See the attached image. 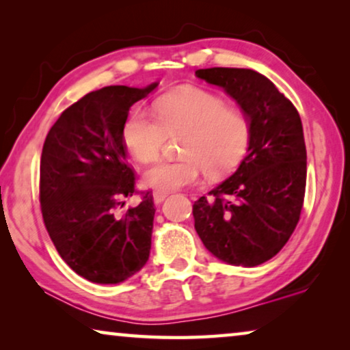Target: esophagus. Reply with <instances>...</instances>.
Here are the masks:
<instances>
[{"label": "esophagus", "instance_id": "esophagus-1", "mask_svg": "<svg viewBox=\"0 0 350 350\" xmlns=\"http://www.w3.org/2000/svg\"><path fill=\"white\" fill-rule=\"evenodd\" d=\"M165 198H167V193H161V191H156L152 194V199H154V204L156 205H159V204H162L163 200H165Z\"/></svg>", "mask_w": 350, "mask_h": 350}]
</instances>
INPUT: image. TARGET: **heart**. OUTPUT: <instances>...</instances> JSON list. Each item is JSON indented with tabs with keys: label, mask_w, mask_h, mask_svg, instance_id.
Returning <instances> with one entry per match:
<instances>
[{
	"label": "heart",
	"mask_w": 350,
	"mask_h": 350,
	"mask_svg": "<svg viewBox=\"0 0 350 350\" xmlns=\"http://www.w3.org/2000/svg\"><path fill=\"white\" fill-rule=\"evenodd\" d=\"M156 116L133 109L122 126L128 152L142 163L156 161L167 135L183 133L182 159L162 161L146 171L144 182L156 191L171 193L232 170L244 154L250 126L244 112L227 108L222 98L196 88H185L156 102Z\"/></svg>",
	"instance_id": "heart-1"
}]
</instances>
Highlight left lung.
Segmentation results:
<instances>
[{
    "mask_svg": "<svg viewBox=\"0 0 350 350\" xmlns=\"http://www.w3.org/2000/svg\"><path fill=\"white\" fill-rule=\"evenodd\" d=\"M244 112L250 135L234 173L193 205L194 228L213 256L256 267L286 245L304 202L307 152L301 117L267 77L253 69H198Z\"/></svg>",
    "mask_w": 350,
    "mask_h": 350,
    "instance_id": "left-lung-1",
    "label": "left lung"
}]
</instances>
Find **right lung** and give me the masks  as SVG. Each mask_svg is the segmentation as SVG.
Segmentation results:
<instances>
[{"instance_id":"1","label":"right lung","mask_w":350,"mask_h":350,"mask_svg":"<svg viewBox=\"0 0 350 350\" xmlns=\"http://www.w3.org/2000/svg\"><path fill=\"white\" fill-rule=\"evenodd\" d=\"M106 86L69 106L47 133L40 162L43 221L64 262L97 284H118L144 269L151 250L152 196L120 211L135 177L122 126L129 108L156 90Z\"/></svg>"}]
</instances>
